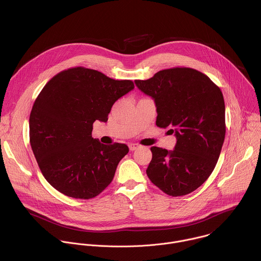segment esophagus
<instances>
[{"instance_id":"obj_1","label":"esophagus","mask_w":261,"mask_h":261,"mask_svg":"<svg viewBox=\"0 0 261 261\" xmlns=\"http://www.w3.org/2000/svg\"><path fill=\"white\" fill-rule=\"evenodd\" d=\"M128 148H129L130 150H136L138 148H140V145H138V144H129Z\"/></svg>"}]
</instances>
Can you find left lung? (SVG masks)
<instances>
[{"mask_svg": "<svg viewBox=\"0 0 261 261\" xmlns=\"http://www.w3.org/2000/svg\"><path fill=\"white\" fill-rule=\"evenodd\" d=\"M136 85L154 99L159 127L175 133V149L151 147L147 175L169 196L192 193L213 172L223 146L226 124L221 89L207 76L189 67L156 72Z\"/></svg>", "mask_w": 261, "mask_h": 261, "instance_id": "1", "label": "left lung"}]
</instances>
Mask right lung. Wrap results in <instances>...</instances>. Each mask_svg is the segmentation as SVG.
<instances>
[{
	"label": "right lung",
	"instance_id": "1",
	"mask_svg": "<svg viewBox=\"0 0 261 261\" xmlns=\"http://www.w3.org/2000/svg\"><path fill=\"white\" fill-rule=\"evenodd\" d=\"M134 87L132 80H115L81 66L46 83L30 113L29 135L38 166L51 186L88 200L112 183L128 147L93 139V122L108 121L113 103Z\"/></svg>",
	"mask_w": 261,
	"mask_h": 261
}]
</instances>
